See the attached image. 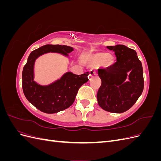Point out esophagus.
<instances>
[{
    "instance_id": "34e87169",
    "label": "esophagus",
    "mask_w": 161,
    "mask_h": 161,
    "mask_svg": "<svg viewBox=\"0 0 161 161\" xmlns=\"http://www.w3.org/2000/svg\"><path fill=\"white\" fill-rule=\"evenodd\" d=\"M89 75H90L91 77H93V76L97 75V72L95 70H91Z\"/></svg>"
}]
</instances>
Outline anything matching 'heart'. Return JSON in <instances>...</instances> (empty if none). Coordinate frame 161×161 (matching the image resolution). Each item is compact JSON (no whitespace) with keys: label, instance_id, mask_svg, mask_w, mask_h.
<instances>
[{"label":"heart","instance_id":"b5f03b06","mask_svg":"<svg viewBox=\"0 0 161 161\" xmlns=\"http://www.w3.org/2000/svg\"><path fill=\"white\" fill-rule=\"evenodd\" d=\"M104 68H109L114 65L115 58L113 55L105 52L95 53L86 60L87 64L90 66H95L100 64Z\"/></svg>","mask_w":161,"mask_h":161}]
</instances>
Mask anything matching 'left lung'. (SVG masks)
Returning <instances> with one entry per match:
<instances>
[{
  "mask_svg": "<svg viewBox=\"0 0 161 161\" xmlns=\"http://www.w3.org/2000/svg\"><path fill=\"white\" fill-rule=\"evenodd\" d=\"M113 50L117 62L105 69H99L101 85L97 99L101 108L109 112L121 114L132 107L144 89L142 63L137 53L124 45L107 46ZM128 77L129 80H125Z\"/></svg>",
  "mask_w": 161,
  "mask_h": 161,
  "instance_id": "left-lung-1",
  "label": "left lung"
}]
</instances>
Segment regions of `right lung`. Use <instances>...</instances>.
Listing matches in <instances>:
<instances>
[{"label": "right lung", "mask_w": 161, "mask_h": 161, "mask_svg": "<svg viewBox=\"0 0 161 161\" xmlns=\"http://www.w3.org/2000/svg\"><path fill=\"white\" fill-rule=\"evenodd\" d=\"M73 47L61 45H46L31 52L22 72V87L27 99L37 109L46 114H55L72 105L80 87L89 80L87 72L77 75L67 72L47 85H41L34 80V64L38 57L47 53H58L66 57Z\"/></svg>", "instance_id": "add662e5"}]
</instances>
